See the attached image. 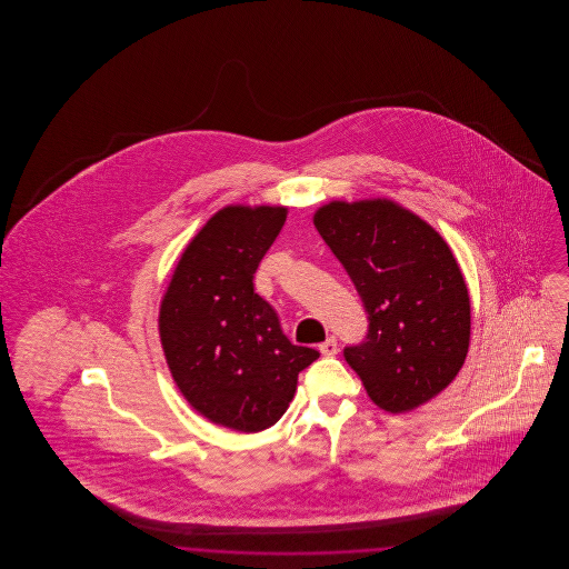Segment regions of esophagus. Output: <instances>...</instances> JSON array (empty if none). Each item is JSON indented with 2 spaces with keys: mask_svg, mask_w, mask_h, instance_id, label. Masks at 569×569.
I'll list each match as a JSON object with an SVG mask.
<instances>
[{
  "mask_svg": "<svg viewBox=\"0 0 569 569\" xmlns=\"http://www.w3.org/2000/svg\"><path fill=\"white\" fill-rule=\"evenodd\" d=\"M320 352H322V356H335L337 353V339L328 337L325 343H320Z\"/></svg>",
  "mask_w": 569,
  "mask_h": 569,
  "instance_id": "esophagus-1",
  "label": "esophagus"
}]
</instances>
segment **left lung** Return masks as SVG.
<instances>
[{"label": "left lung", "mask_w": 569, "mask_h": 569, "mask_svg": "<svg viewBox=\"0 0 569 569\" xmlns=\"http://www.w3.org/2000/svg\"><path fill=\"white\" fill-rule=\"evenodd\" d=\"M313 223L346 267L369 313L346 360L376 406L413 411L459 376L469 352L471 302L452 249L395 200H332Z\"/></svg>", "instance_id": "8db88e82"}]
</instances>
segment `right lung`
Instances as JSON below:
<instances>
[{"instance_id": "add662e5", "label": "right lung", "mask_w": 569, "mask_h": 569, "mask_svg": "<svg viewBox=\"0 0 569 569\" xmlns=\"http://www.w3.org/2000/svg\"><path fill=\"white\" fill-rule=\"evenodd\" d=\"M286 207L228 204L183 249L160 305L172 379L200 416L241 433L272 427L320 352L290 343L253 272L286 223Z\"/></svg>"}]
</instances>
